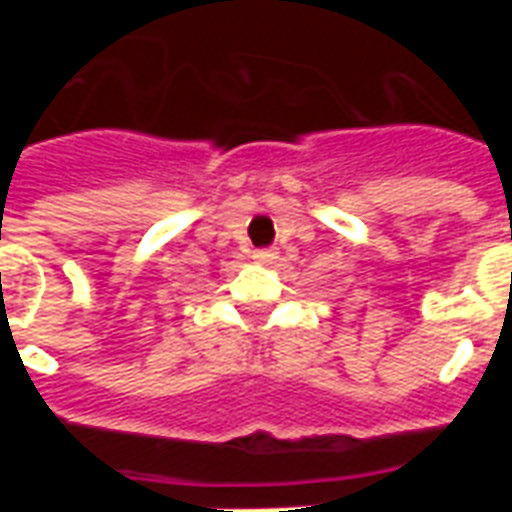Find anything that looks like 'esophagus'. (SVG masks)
<instances>
[{
	"label": "esophagus",
	"instance_id": "34e87169",
	"mask_svg": "<svg viewBox=\"0 0 512 512\" xmlns=\"http://www.w3.org/2000/svg\"><path fill=\"white\" fill-rule=\"evenodd\" d=\"M257 263H263V266H271V263H277L279 252L277 249H257L255 255H252Z\"/></svg>",
	"mask_w": 512,
	"mask_h": 512
}]
</instances>
